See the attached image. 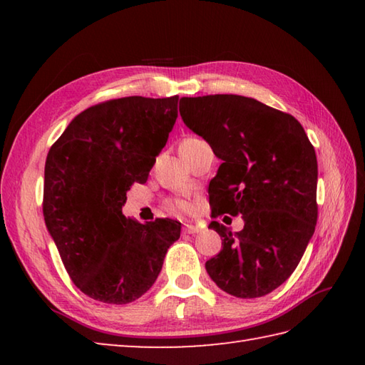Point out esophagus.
Segmentation results:
<instances>
[{"label": "esophagus", "mask_w": 365, "mask_h": 365, "mask_svg": "<svg viewBox=\"0 0 365 365\" xmlns=\"http://www.w3.org/2000/svg\"><path fill=\"white\" fill-rule=\"evenodd\" d=\"M183 232H185V234H197V232H200V227L197 226V224L185 222L183 224Z\"/></svg>", "instance_id": "obj_1"}]
</instances>
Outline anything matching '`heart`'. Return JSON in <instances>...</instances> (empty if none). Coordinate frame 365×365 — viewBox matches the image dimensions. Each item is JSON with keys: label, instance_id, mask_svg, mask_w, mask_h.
I'll use <instances>...</instances> for the list:
<instances>
[{"label": "heart", "instance_id": "1", "mask_svg": "<svg viewBox=\"0 0 365 365\" xmlns=\"http://www.w3.org/2000/svg\"><path fill=\"white\" fill-rule=\"evenodd\" d=\"M196 141H200V139H197V138H187L180 145L192 144V143H196ZM170 205H173V207L175 208V210H178V212H183V213L191 212V205L187 202V200H174V202L170 204Z\"/></svg>", "mask_w": 365, "mask_h": 365}]
</instances>
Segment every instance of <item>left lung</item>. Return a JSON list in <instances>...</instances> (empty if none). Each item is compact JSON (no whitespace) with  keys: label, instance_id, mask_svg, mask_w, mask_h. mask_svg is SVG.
<instances>
[{"label":"left lung","instance_id":"8db88e82","mask_svg":"<svg viewBox=\"0 0 365 365\" xmlns=\"http://www.w3.org/2000/svg\"><path fill=\"white\" fill-rule=\"evenodd\" d=\"M180 115L222 160L208 185L212 218L242 215L232 234L212 221L222 240L207 260L213 282L237 298H259L284 284L312 238L317 207V155L293 115L255 98L216 94L183 97Z\"/></svg>","mask_w":365,"mask_h":365}]
</instances>
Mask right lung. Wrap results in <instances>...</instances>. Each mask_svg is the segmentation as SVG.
<instances>
[{
    "label": "right lung",
    "mask_w": 365,
    "mask_h": 365,
    "mask_svg": "<svg viewBox=\"0 0 365 365\" xmlns=\"http://www.w3.org/2000/svg\"><path fill=\"white\" fill-rule=\"evenodd\" d=\"M178 96L123 97L68 123L45 161L43 218L68 276L89 298L127 304L150 289L182 224L122 215L144 183L177 119Z\"/></svg>",
    "instance_id": "obj_1"
}]
</instances>
